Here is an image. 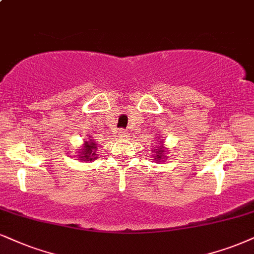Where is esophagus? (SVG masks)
Wrapping results in <instances>:
<instances>
[{"mask_svg":"<svg viewBox=\"0 0 254 254\" xmlns=\"http://www.w3.org/2000/svg\"><path fill=\"white\" fill-rule=\"evenodd\" d=\"M117 133H118V137H124L125 135H126V133H125L124 129H119Z\"/></svg>","mask_w":254,"mask_h":254,"instance_id":"34e87169","label":"esophagus"}]
</instances>
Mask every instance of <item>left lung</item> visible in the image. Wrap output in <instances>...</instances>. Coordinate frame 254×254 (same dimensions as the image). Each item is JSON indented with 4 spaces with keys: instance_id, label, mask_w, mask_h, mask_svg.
I'll return each instance as SVG.
<instances>
[{
    "instance_id": "obj_1",
    "label": "left lung",
    "mask_w": 254,
    "mask_h": 254,
    "mask_svg": "<svg viewBox=\"0 0 254 254\" xmlns=\"http://www.w3.org/2000/svg\"><path fill=\"white\" fill-rule=\"evenodd\" d=\"M149 152L153 153V160H155V162H162L166 160V156H167L168 149L165 147L164 140H159L156 147H154V148Z\"/></svg>"
}]
</instances>
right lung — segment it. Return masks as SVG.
I'll list each match as a JSON object with an SVG mask.
<instances>
[{"mask_svg":"<svg viewBox=\"0 0 254 254\" xmlns=\"http://www.w3.org/2000/svg\"><path fill=\"white\" fill-rule=\"evenodd\" d=\"M96 143L94 142L93 136L89 137H84L82 146H81V149L79 151V154H77V160L80 161H87V162H92L98 158V154H96Z\"/></svg>","mask_w":254,"mask_h":254,"instance_id":"1","label":"right lung"}]
</instances>
